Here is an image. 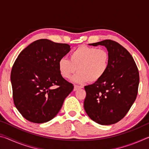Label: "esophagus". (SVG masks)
Instances as JSON below:
<instances>
[{
    "instance_id": "1",
    "label": "esophagus",
    "mask_w": 149,
    "mask_h": 149,
    "mask_svg": "<svg viewBox=\"0 0 149 149\" xmlns=\"http://www.w3.org/2000/svg\"><path fill=\"white\" fill-rule=\"evenodd\" d=\"M81 88H83V86H81V85H74V91H77V89H81Z\"/></svg>"
}]
</instances>
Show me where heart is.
I'll use <instances>...</instances> for the list:
<instances>
[{"label": "heart", "instance_id": "heart-1", "mask_svg": "<svg viewBox=\"0 0 149 149\" xmlns=\"http://www.w3.org/2000/svg\"><path fill=\"white\" fill-rule=\"evenodd\" d=\"M109 62L110 55L107 50L80 46L71 52L70 60L62 58L58 65L60 75L65 79H69L77 68L78 72L72 77L73 81L94 83L106 74Z\"/></svg>", "mask_w": 149, "mask_h": 149}]
</instances>
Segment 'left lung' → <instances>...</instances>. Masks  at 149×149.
Returning a JSON list of instances; mask_svg holds the SVG:
<instances>
[{"mask_svg": "<svg viewBox=\"0 0 149 149\" xmlns=\"http://www.w3.org/2000/svg\"><path fill=\"white\" fill-rule=\"evenodd\" d=\"M89 45L107 47L110 62L102 79L85 86V110L99 124H114L124 118L135 102L139 84V70L132 55L118 42L107 39Z\"/></svg>", "mask_w": 149, "mask_h": 149, "instance_id": "left-lung-1", "label": "left lung"}]
</instances>
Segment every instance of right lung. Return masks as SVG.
<instances>
[{
    "instance_id": "1",
    "label": "right lung",
    "mask_w": 149,
    "mask_h": 149,
    "mask_svg": "<svg viewBox=\"0 0 149 149\" xmlns=\"http://www.w3.org/2000/svg\"><path fill=\"white\" fill-rule=\"evenodd\" d=\"M70 50L69 45L42 39L18 55L10 74L12 95L15 107L27 120L42 123L52 120L74 89L58 65Z\"/></svg>"
}]
</instances>
